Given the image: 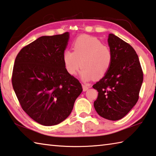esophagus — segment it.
<instances>
[{"label": "esophagus", "instance_id": "34e87169", "mask_svg": "<svg viewBox=\"0 0 156 156\" xmlns=\"http://www.w3.org/2000/svg\"><path fill=\"white\" fill-rule=\"evenodd\" d=\"M90 87V84H83V89L84 91H86V90H87L88 89H89Z\"/></svg>", "mask_w": 156, "mask_h": 156}]
</instances>
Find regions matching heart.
Listing matches in <instances>:
<instances>
[{
  "label": "heart",
  "instance_id": "heart-1",
  "mask_svg": "<svg viewBox=\"0 0 156 156\" xmlns=\"http://www.w3.org/2000/svg\"><path fill=\"white\" fill-rule=\"evenodd\" d=\"M73 50H66L63 56L65 67L70 75L76 74L80 67L84 80L93 78L98 80L108 72L112 62V51L98 39L81 36L73 43Z\"/></svg>",
  "mask_w": 156,
  "mask_h": 156
}]
</instances>
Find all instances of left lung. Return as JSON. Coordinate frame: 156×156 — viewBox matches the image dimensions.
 <instances>
[{
  "instance_id": "1",
  "label": "left lung",
  "mask_w": 156,
  "mask_h": 156,
  "mask_svg": "<svg viewBox=\"0 0 156 156\" xmlns=\"http://www.w3.org/2000/svg\"><path fill=\"white\" fill-rule=\"evenodd\" d=\"M108 42L112 62L106 75L93 85L98 91L94 107L101 117L117 121L125 117L138 101L143 72L137 54L129 44L111 33Z\"/></svg>"
}]
</instances>
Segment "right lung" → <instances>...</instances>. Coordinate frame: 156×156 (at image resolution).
Wrapping results in <instances>:
<instances>
[{
	"label": "right lung",
	"mask_w": 156,
	"mask_h": 156,
	"mask_svg": "<svg viewBox=\"0 0 156 156\" xmlns=\"http://www.w3.org/2000/svg\"><path fill=\"white\" fill-rule=\"evenodd\" d=\"M69 35L40 37L22 48L14 63V91L24 111L41 125L55 126L66 119L83 91L64 66Z\"/></svg>",
	"instance_id": "obj_1"
}]
</instances>
